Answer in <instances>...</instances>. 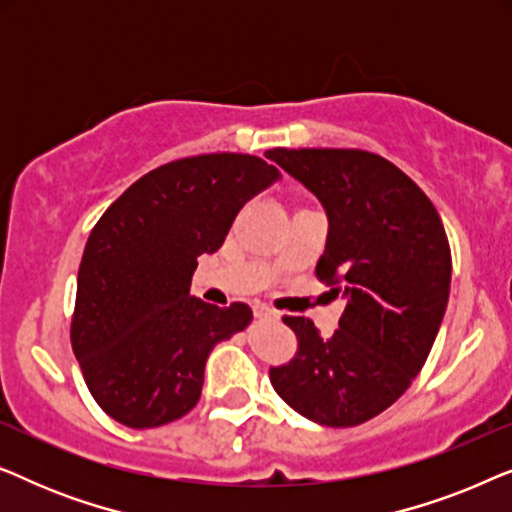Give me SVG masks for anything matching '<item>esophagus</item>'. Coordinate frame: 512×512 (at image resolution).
Returning a JSON list of instances; mask_svg holds the SVG:
<instances>
[{
  "label": "esophagus",
  "mask_w": 512,
  "mask_h": 512,
  "mask_svg": "<svg viewBox=\"0 0 512 512\" xmlns=\"http://www.w3.org/2000/svg\"><path fill=\"white\" fill-rule=\"evenodd\" d=\"M254 314L261 319H279V314L275 310H270L268 305H254Z\"/></svg>",
  "instance_id": "obj_1"
}]
</instances>
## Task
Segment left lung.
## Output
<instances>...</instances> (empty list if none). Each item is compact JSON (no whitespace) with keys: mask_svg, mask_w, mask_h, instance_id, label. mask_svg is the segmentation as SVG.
Segmentation results:
<instances>
[{"mask_svg":"<svg viewBox=\"0 0 512 512\" xmlns=\"http://www.w3.org/2000/svg\"><path fill=\"white\" fill-rule=\"evenodd\" d=\"M270 160L317 195L328 216L317 279L347 298L331 338L284 317L298 352L270 382L324 426L368 422L403 396L436 340L452 254L426 193L387 158L361 149H272Z\"/></svg>","mask_w":512,"mask_h":512,"instance_id":"left-lung-1","label":"left lung"}]
</instances>
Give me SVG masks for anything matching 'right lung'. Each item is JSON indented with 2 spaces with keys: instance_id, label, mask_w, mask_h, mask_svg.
<instances>
[{
  "instance_id": "obj_1",
  "label": "right lung",
  "mask_w": 512,
  "mask_h": 512,
  "mask_svg": "<svg viewBox=\"0 0 512 512\" xmlns=\"http://www.w3.org/2000/svg\"><path fill=\"white\" fill-rule=\"evenodd\" d=\"M279 170L247 153L160 165L100 216L83 249L72 349L97 405L130 429H153L198 403L216 342L247 328L244 303L191 296L198 256L226 240L244 202Z\"/></svg>"
}]
</instances>
